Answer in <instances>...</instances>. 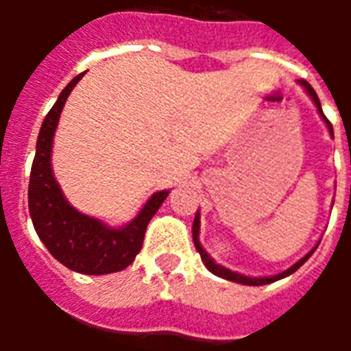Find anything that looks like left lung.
Here are the masks:
<instances>
[{
  "mask_svg": "<svg viewBox=\"0 0 351 351\" xmlns=\"http://www.w3.org/2000/svg\"><path fill=\"white\" fill-rule=\"evenodd\" d=\"M299 84H301V86L306 90V93H308L310 97H312V101H314V105H316V108H317V112L322 114L324 122L327 123V130H329V133L332 135V125H331V122L325 118L324 110H322V103H319V99H317V93L314 92V88L310 86L306 80H299ZM199 223H201V220H199V213H197L195 214V220H193L191 235H193V244H195V248H197L199 256H201V259H203V263H205L206 269L213 272V274H216V276H220V278H226V280H229V282H237V284H244V286H265V284H271V282H276V280L286 278V276H289V274H293V272L297 271V269H299V267H301V265L304 263V261H306V259H308L312 254H314V252H316L317 244H319L317 243L316 246H314V248H312V250H310L308 254L304 256V258H301L299 261H297V263L291 265L287 271L280 272V274H276V276H261V278H252V276H244V274H239V272L229 271V269H226V267L214 263V259L210 258L208 254H206L205 248H203V246H201V243H199Z\"/></svg>",
  "mask_w": 351,
  "mask_h": 351,
  "instance_id": "obj_1",
  "label": "left lung"
}]
</instances>
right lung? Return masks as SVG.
I'll list each match as a JSON object with an SVG mask.
<instances>
[{
  "instance_id": "obj_1",
  "label": "right lung",
  "mask_w": 351,
  "mask_h": 351,
  "mask_svg": "<svg viewBox=\"0 0 351 351\" xmlns=\"http://www.w3.org/2000/svg\"><path fill=\"white\" fill-rule=\"evenodd\" d=\"M82 75H77L62 90L54 107L43 120L29 173L27 205L37 235L60 263L82 274H108L122 271L135 261V256L143 248L146 226L169 191H156L137 218L118 229L108 228L97 218L79 213L69 205L52 173L50 154L62 108Z\"/></svg>"
}]
</instances>
